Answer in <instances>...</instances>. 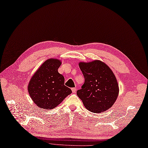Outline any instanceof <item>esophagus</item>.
<instances>
[{
  "label": "esophagus",
  "instance_id": "obj_1",
  "mask_svg": "<svg viewBox=\"0 0 148 148\" xmlns=\"http://www.w3.org/2000/svg\"><path fill=\"white\" fill-rule=\"evenodd\" d=\"M71 90H72V92H73V93H75V92H76V88H71Z\"/></svg>",
  "mask_w": 148,
  "mask_h": 148
}]
</instances>
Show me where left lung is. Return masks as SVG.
<instances>
[{
	"instance_id": "left-lung-1",
	"label": "left lung",
	"mask_w": 148,
	"mask_h": 148,
	"mask_svg": "<svg viewBox=\"0 0 148 148\" xmlns=\"http://www.w3.org/2000/svg\"><path fill=\"white\" fill-rule=\"evenodd\" d=\"M85 82L77 95L87 110L93 113L105 112L115 102L119 86L111 69L100 60L80 62Z\"/></svg>"
}]
</instances>
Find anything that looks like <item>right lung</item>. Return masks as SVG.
Segmentation results:
<instances>
[{
	"label": "right lung",
	"mask_w": 148,
	"mask_h": 148,
	"mask_svg": "<svg viewBox=\"0 0 148 148\" xmlns=\"http://www.w3.org/2000/svg\"><path fill=\"white\" fill-rule=\"evenodd\" d=\"M62 62L50 58L44 62L32 76L28 91L35 104L49 110L56 108L72 91L64 85V78L58 72Z\"/></svg>",
	"instance_id": "1"
}]
</instances>
